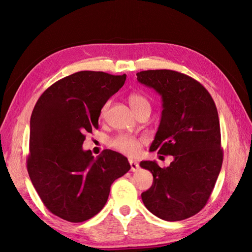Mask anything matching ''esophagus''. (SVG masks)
Wrapping results in <instances>:
<instances>
[{"label": "esophagus", "mask_w": 252, "mask_h": 252, "mask_svg": "<svg viewBox=\"0 0 252 252\" xmlns=\"http://www.w3.org/2000/svg\"><path fill=\"white\" fill-rule=\"evenodd\" d=\"M129 164H130V169H131V171L134 172V171H138V170H139L140 165H139L138 162L132 161V159H129Z\"/></svg>", "instance_id": "1"}]
</instances>
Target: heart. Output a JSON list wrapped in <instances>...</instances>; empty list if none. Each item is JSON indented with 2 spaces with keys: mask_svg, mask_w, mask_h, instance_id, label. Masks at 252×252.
Wrapping results in <instances>:
<instances>
[{
  "mask_svg": "<svg viewBox=\"0 0 252 252\" xmlns=\"http://www.w3.org/2000/svg\"><path fill=\"white\" fill-rule=\"evenodd\" d=\"M128 101L135 112H138L144 108H150V102L148 100V97L145 96L141 93H131L128 95ZM108 106H109V102H106L103 105V107L101 109L102 116L106 112V110H107ZM142 145H143L142 139L135 138V136H131V135H127V134L118 135L111 141V146L114 149L122 152V154L131 156V157L140 154V151L142 149Z\"/></svg>",
  "mask_w": 252,
  "mask_h": 252,
  "instance_id": "obj_1",
  "label": "heart"
}]
</instances>
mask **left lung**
Listing matches in <instances>:
<instances>
[{
	"instance_id": "obj_1",
	"label": "left lung",
	"mask_w": 252,
	"mask_h": 252,
	"mask_svg": "<svg viewBox=\"0 0 252 252\" xmlns=\"http://www.w3.org/2000/svg\"><path fill=\"white\" fill-rule=\"evenodd\" d=\"M144 85L162 95L163 111L150 151L172 156L168 167L143 161L154 175L142 193L146 208L174 222L196 215L207 204L223 163L219 114L210 94L200 82L169 69L136 73Z\"/></svg>"
}]
</instances>
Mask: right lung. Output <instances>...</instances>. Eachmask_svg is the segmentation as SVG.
I'll use <instances>...</instances> for the list:
<instances>
[{"mask_svg":"<svg viewBox=\"0 0 252 252\" xmlns=\"http://www.w3.org/2000/svg\"><path fill=\"white\" fill-rule=\"evenodd\" d=\"M125 81L126 74L79 71L53 83L34 106L28 174L46 208L68 222L97 215L112 183L130 169L119 152L106 149L94 158L82 149L85 134L98 128L103 105Z\"/></svg>","mask_w":252,"mask_h":252,"instance_id":"add662e5","label":"right lung"}]
</instances>
